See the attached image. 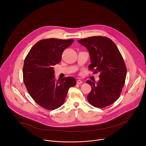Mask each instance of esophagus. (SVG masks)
I'll return each instance as SVG.
<instances>
[{
    "label": "esophagus",
    "mask_w": 146,
    "mask_h": 146,
    "mask_svg": "<svg viewBox=\"0 0 146 146\" xmlns=\"http://www.w3.org/2000/svg\"><path fill=\"white\" fill-rule=\"evenodd\" d=\"M77 83L78 84H82V81L81 80H77Z\"/></svg>",
    "instance_id": "34e87169"
}]
</instances>
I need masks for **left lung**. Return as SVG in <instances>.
<instances>
[{"instance_id":"1","label":"left lung","mask_w":146,"mask_h":146,"mask_svg":"<svg viewBox=\"0 0 146 146\" xmlns=\"http://www.w3.org/2000/svg\"><path fill=\"white\" fill-rule=\"evenodd\" d=\"M90 53V70L99 72V80H87L91 91L88 102L94 107L103 108L115 102L119 97L127 76V68L117 46L108 37L92 36L79 40Z\"/></svg>"}]
</instances>
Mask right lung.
I'll list each match as a JSON object with an SVG mask.
<instances>
[{"mask_svg": "<svg viewBox=\"0 0 146 146\" xmlns=\"http://www.w3.org/2000/svg\"><path fill=\"white\" fill-rule=\"evenodd\" d=\"M73 39L48 38L37 42L26 56L23 67L24 84L32 99L39 106L54 110L65 102L69 89L76 84L73 77L56 80L53 66L59 64L62 52Z\"/></svg>", "mask_w": 146, "mask_h": 146, "instance_id": "1", "label": "right lung"}]
</instances>
